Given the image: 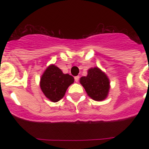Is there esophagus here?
I'll use <instances>...</instances> for the list:
<instances>
[{
  "label": "esophagus",
  "instance_id": "1",
  "mask_svg": "<svg viewBox=\"0 0 149 149\" xmlns=\"http://www.w3.org/2000/svg\"><path fill=\"white\" fill-rule=\"evenodd\" d=\"M79 76H77V77H74V79H75V81H76V82L79 81Z\"/></svg>",
  "mask_w": 149,
  "mask_h": 149
}]
</instances>
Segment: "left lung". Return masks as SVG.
I'll list each match as a JSON object with an SVG mask.
<instances>
[{
    "instance_id": "8db88e82",
    "label": "left lung",
    "mask_w": 149,
    "mask_h": 149,
    "mask_svg": "<svg viewBox=\"0 0 149 149\" xmlns=\"http://www.w3.org/2000/svg\"><path fill=\"white\" fill-rule=\"evenodd\" d=\"M79 83L84 86L87 95L97 101L106 99L110 90V80L98 67L89 69L86 77H82Z\"/></svg>"
}]
</instances>
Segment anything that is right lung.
Here are the masks:
<instances>
[{"mask_svg":"<svg viewBox=\"0 0 149 149\" xmlns=\"http://www.w3.org/2000/svg\"><path fill=\"white\" fill-rule=\"evenodd\" d=\"M73 82L72 76L64 74L56 65H50L41 77L40 87L48 99L57 102L64 97L67 88Z\"/></svg>","mask_w":149,"mask_h":149,"instance_id":"right-lung-1","label":"right lung"}]
</instances>
